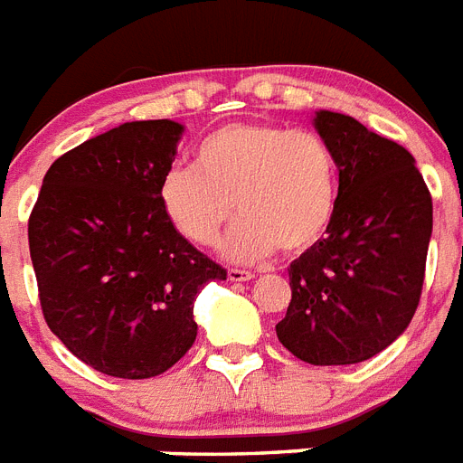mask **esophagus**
Here are the masks:
<instances>
[{
  "label": "esophagus",
  "instance_id": "obj_1",
  "mask_svg": "<svg viewBox=\"0 0 463 463\" xmlns=\"http://www.w3.org/2000/svg\"><path fill=\"white\" fill-rule=\"evenodd\" d=\"M228 279H231V282H250V279H254V273H250V270H240V268H231V270H228Z\"/></svg>",
  "mask_w": 463,
  "mask_h": 463
}]
</instances>
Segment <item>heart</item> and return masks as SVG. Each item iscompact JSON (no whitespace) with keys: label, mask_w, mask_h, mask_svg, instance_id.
I'll use <instances>...</instances> for the list:
<instances>
[{"label":"heart","mask_w":463,"mask_h":463,"mask_svg":"<svg viewBox=\"0 0 463 463\" xmlns=\"http://www.w3.org/2000/svg\"><path fill=\"white\" fill-rule=\"evenodd\" d=\"M332 147L308 129L238 122L197 146L195 166H174L159 204L178 235L212 247L235 204L242 213L221 242L231 263H261L282 247L301 254L322 240L336 209Z\"/></svg>","instance_id":"obj_1"}]
</instances>
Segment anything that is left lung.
Masks as SVG:
<instances>
[{
  "label": "left lung",
  "mask_w": 463,
  "mask_h": 463,
  "mask_svg": "<svg viewBox=\"0 0 463 463\" xmlns=\"http://www.w3.org/2000/svg\"><path fill=\"white\" fill-rule=\"evenodd\" d=\"M339 195L327 238L289 266L279 344L308 364L364 363L405 332L419 306L433 202L405 147L357 119L317 110Z\"/></svg>",
  "instance_id": "obj_1"
}]
</instances>
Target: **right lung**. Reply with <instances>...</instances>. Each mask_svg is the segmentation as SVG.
I'll return each mask as SVG.
<instances>
[{"label":"right lung","instance_id":"obj_1","mask_svg":"<svg viewBox=\"0 0 463 463\" xmlns=\"http://www.w3.org/2000/svg\"><path fill=\"white\" fill-rule=\"evenodd\" d=\"M184 124L124 122L58 157L27 240L44 320L72 355L119 379H150L195 344V298L225 270L159 204Z\"/></svg>","mask_w":463,"mask_h":463}]
</instances>
